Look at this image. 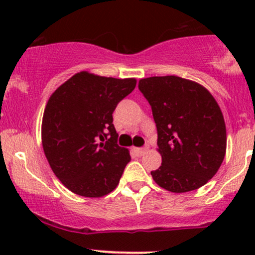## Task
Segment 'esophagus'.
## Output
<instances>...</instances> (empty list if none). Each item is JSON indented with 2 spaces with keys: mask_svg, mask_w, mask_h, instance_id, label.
<instances>
[{
  "mask_svg": "<svg viewBox=\"0 0 255 255\" xmlns=\"http://www.w3.org/2000/svg\"><path fill=\"white\" fill-rule=\"evenodd\" d=\"M131 150H133V152L136 154L137 157H140V156H142L146 151H147V147H133Z\"/></svg>",
  "mask_w": 255,
  "mask_h": 255,
  "instance_id": "1",
  "label": "esophagus"
}]
</instances>
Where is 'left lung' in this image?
<instances>
[{"mask_svg":"<svg viewBox=\"0 0 255 255\" xmlns=\"http://www.w3.org/2000/svg\"><path fill=\"white\" fill-rule=\"evenodd\" d=\"M152 108L162 165L154 182L172 193L200 188L218 171L227 152L221 108L203 85L176 75L140 79Z\"/></svg>","mask_w":255,"mask_h":255,"instance_id":"obj_1","label":"left lung"}]
</instances>
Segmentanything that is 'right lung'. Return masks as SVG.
<instances>
[{"label": "right lung", "mask_w": 255, "mask_h": 255, "mask_svg": "<svg viewBox=\"0 0 255 255\" xmlns=\"http://www.w3.org/2000/svg\"><path fill=\"white\" fill-rule=\"evenodd\" d=\"M135 85V78L83 71L50 96L42 120L43 150L51 170L71 192L101 198L118 187L130 156L116 144L113 113Z\"/></svg>", "instance_id": "right-lung-1"}]
</instances>
